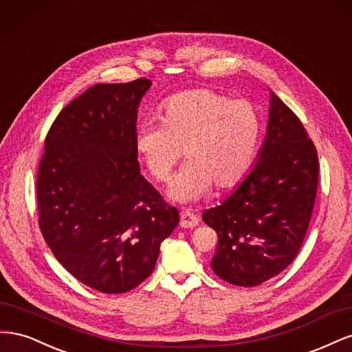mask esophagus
<instances>
[{
	"mask_svg": "<svg viewBox=\"0 0 352 352\" xmlns=\"http://www.w3.org/2000/svg\"><path fill=\"white\" fill-rule=\"evenodd\" d=\"M198 225V217L192 212L189 211H182L180 212V228L184 229H190V228H195Z\"/></svg>",
	"mask_w": 352,
	"mask_h": 352,
	"instance_id": "1",
	"label": "esophagus"
}]
</instances>
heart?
Masks as SVG:
<instances>
[{
    "label": "heart",
    "instance_id": "heart-1",
    "mask_svg": "<svg viewBox=\"0 0 352 352\" xmlns=\"http://www.w3.org/2000/svg\"><path fill=\"white\" fill-rule=\"evenodd\" d=\"M160 120L138 127L135 146L160 184L167 182L185 153L188 163L168 189L173 201L192 202L208 195L212 185H236L257 155L263 122L247 100L211 89L186 91L163 104Z\"/></svg>",
    "mask_w": 352,
    "mask_h": 352
}]
</instances>
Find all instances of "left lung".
<instances>
[{"mask_svg": "<svg viewBox=\"0 0 352 352\" xmlns=\"http://www.w3.org/2000/svg\"><path fill=\"white\" fill-rule=\"evenodd\" d=\"M317 182L313 141L296 114L270 92L257 163L220 206L202 212L219 236L212 272L236 286H257L283 272L305 238Z\"/></svg>", "mask_w": 352, "mask_h": 352, "instance_id": "left-lung-1", "label": "left lung"}]
</instances>
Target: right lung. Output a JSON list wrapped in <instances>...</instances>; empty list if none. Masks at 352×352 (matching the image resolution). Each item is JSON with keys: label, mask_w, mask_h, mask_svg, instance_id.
<instances>
[{"label": "right lung", "mask_w": 352, "mask_h": 352, "mask_svg": "<svg viewBox=\"0 0 352 352\" xmlns=\"http://www.w3.org/2000/svg\"><path fill=\"white\" fill-rule=\"evenodd\" d=\"M150 87L94 85L60 111L39 163L42 236L63 267L104 294L142 283L179 223L138 163V107Z\"/></svg>", "instance_id": "right-lung-1"}]
</instances>
